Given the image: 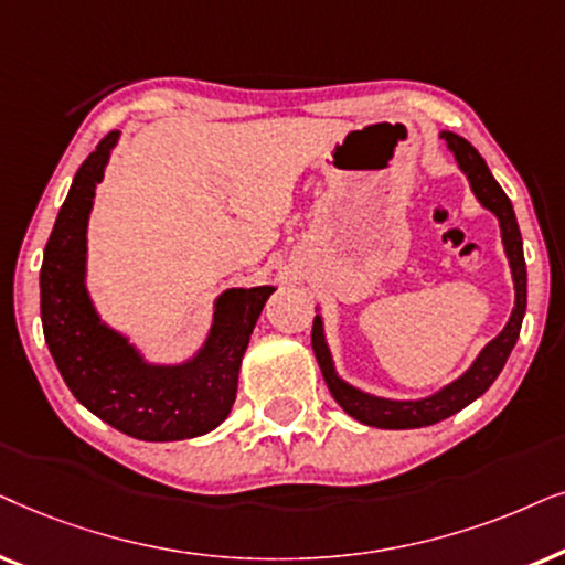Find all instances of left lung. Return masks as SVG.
<instances>
[{
    "mask_svg": "<svg viewBox=\"0 0 565 565\" xmlns=\"http://www.w3.org/2000/svg\"><path fill=\"white\" fill-rule=\"evenodd\" d=\"M441 139L447 141L449 152L455 154L460 170L468 175L472 193L483 204L488 212L495 214L501 227V243L507 250L511 278H514V310L511 318L499 335L478 353V359L472 361V366L462 377L449 382L447 387H441L439 393L420 397V401H387V397H377L370 393H361L349 382L338 377L333 356L326 343V333H322V318L315 315L312 322V351L318 356L320 372L326 377V385L330 395L335 397V403L349 413L351 418L361 420L366 426L377 428H420L439 424L449 416H455L457 411H462L465 405L478 401L488 387L493 385V380L499 377L503 364H507L511 349H514L519 330H522L524 310H527V266H524V250H522V235H519V224L511 209L509 195L503 193V188L495 183V178L488 170L483 157L478 154V149L470 145L468 139L457 137L452 131H441Z\"/></svg>",
    "mask_w": 565,
    "mask_h": 565,
    "instance_id": "1",
    "label": "left lung"
}]
</instances>
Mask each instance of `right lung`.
I'll use <instances>...</instances> for the list:
<instances>
[{
  "label": "right lung",
  "instance_id": "add662e5",
  "mask_svg": "<svg viewBox=\"0 0 565 565\" xmlns=\"http://www.w3.org/2000/svg\"><path fill=\"white\" fill-rule=\"evenodd\" d=\"M118 131L82 162L58 209L41 266V320L49 351L89 413L141 441H178L230 416L250 333L274 287L227 289L214 302L204 345L183 364H149L129 338L105 326L87 295V220Z\"/></svg>",
  "mask_w": 565,
  "mask_h": 565
}]
</instances>
